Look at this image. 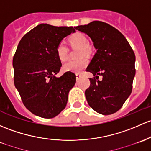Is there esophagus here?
<instances>
[{"mask_svg": "<svg viewBox=\"0 0 151 151\" xmlns=\"http://www.w3.org/2000/svg\"><path fill=\"white\" fill-rule=\"evenodd\" d=\"M82 75H83V74H82V73H77V74H76V78H77V80L80 79L81 77H82Z\"/></svg>", "mask_w": 151, "mask_h": 151, "instance_id": "1", "label": "esophagus"}]
</instances>
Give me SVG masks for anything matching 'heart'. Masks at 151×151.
<instances>
[{
    "label": "heart",
    "mask_w": 151,
    "mask_h": 151,
    "mask_svg": "<svg viewBox=\"0 0 151 151\" xmlns=\"http://www.w3.org/2000/svg\"><path fill=\"white\" fill-rule=\"evenodd\" d=\"M69 42L73 46L80 47L78 56L82 57L77 60H71L65 63L63 66V70L71 72L79 73L83 70L88 64V59L84 55H90L92 53L91 46L88 43V38L82 33L77 32L69 37ZM57 56L61 61H66L69 57V50L63 42H60L55 49Z\"/></svg>",
    "instance_id": "obj_1"
}]
</instances>
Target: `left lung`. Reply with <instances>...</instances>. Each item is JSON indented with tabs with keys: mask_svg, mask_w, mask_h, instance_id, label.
Returning <instances> with one entry per match:
<instances>
[{
	"mask_svg": "<svg viewBox=\"0 0 151 151\" xmlns=\"http://www.w3.org/2000/svg\"><path fill=\"white\" fill-rule=\"evenodd\" d=\"M91 38L97 52L86 69L94 76L85 90L89 106L103 115L118 111L130 96L135 75V55L124 36L100 21L76 27ZM98 75L103 77L98 80ZM96 77H94V76Z\"/></svg>",
	"mask_w": 151,
	"mask_h": 151,
	"instance_id": "left-lung-1",
	"label": "left lung"
}]
</instances>
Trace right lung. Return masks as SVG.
Wrapping results in <instances>:
<instances>
[{
	"instance_id": "obj_1",
	"label": "right lung",
	"mask_w": 151,
	"mask_h": 151,
	"mask_svg": "<svg viewBox=\"0 0 151 151\" xmlns=\"http://www.w3.org/2000/svg\"><path fill=\"white\" fill-rule=\"evenodd\" d=\"M73 32L72 27L40 24L24 35L17 46L13 58L14 85L25 107L35 115L53 118L66 107L76 75L66 71L55 77L61 67L55 49Z\"/></svg>"
}]
</instances>
